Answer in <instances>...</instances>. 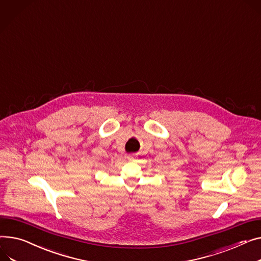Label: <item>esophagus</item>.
<instances>
[{
    "mask_svg": "<svg viewBox=\"0 0 261 261\" xmlns=\"http://www.w3.org/2000/svg\"><path fill=\"white\" fill-rule=\"evenodd\" d=\"M133 159H134L133 155H129V156H128V160H129V161H132Z\"/></svg>",
    "mask_w": 261,
    "mask_h": 261,
    "instance_id": "34e87169",
    "label": "esophagus"
}]
</instances>
